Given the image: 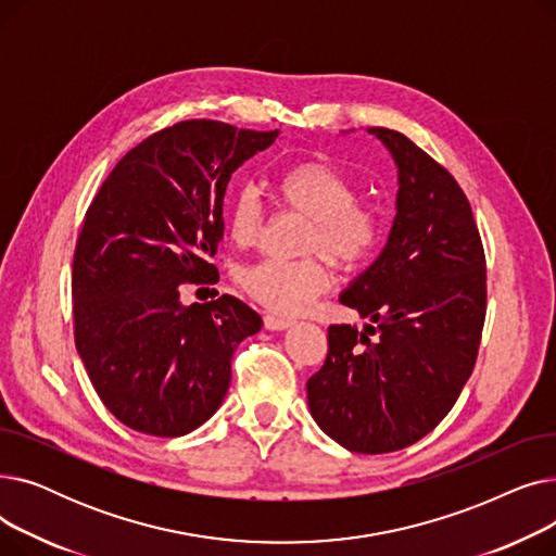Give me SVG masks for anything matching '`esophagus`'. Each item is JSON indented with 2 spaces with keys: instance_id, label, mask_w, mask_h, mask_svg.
<instances>
[{
  "instance_id": "obj_1",
  "label": "esophagus",
  "mask_w": 556,
  "mask_h": 556,
  "mask_svg": "<svg viewBox=\"0 0 556 556\" xmlns=\"http://www.w3.org/2000/svg\"><path fill=\"white\" fill-rule=\"evenodd\" d=\"M263 325H266V329H270V331H283V329H288L290 325H293V319L266 313V315H263Z\"/></svg>"
}]
</instances>
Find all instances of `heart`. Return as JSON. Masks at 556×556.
I'll list each match as a JSON object with an SVG mask.
<instances>
[{
	"label": "heart",
	"mask_w": 556,
	"mask_h": 556,
	"mask_svg": "<svg viewBox=\"0 0 556 556\" xmlns=\"http://www.w3.org/2000/svg\"><path fill=\"white\" fill-rule=\"evenodd\" d=\"M281 207L308 218L304 252H323L338 270L352 273L371 256L383 237V218L376 207L358 202V185L336 166L306 160L290 164L275 180ZM266 210L254 187L243 185L229 195L227 227L239 248L261 239ZM329 268L319 254L295 261L263 258L241 273L245 293L281 315L302 313L329 288Z\"/></svg>",
	"instance_id": "obj_1"
}]
</instances>
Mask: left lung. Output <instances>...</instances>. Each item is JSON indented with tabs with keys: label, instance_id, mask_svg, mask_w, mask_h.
<instances>
[{
	"label": "left lung",
	"instance_id": "8db88e82",
	"mask_svg": "<svg viewBox=\"0 0 556 556\" xmlns=\"http://www.w3.org/2000/svg\"><path fill=\"white\" fill-rule=\"evenodd\" d=\"M367 132L396 162V216L383 252L340 295L369 323L329 327V354L306 396L331 440L378 455L419 442L469 381L486 313V263L453 175L396 130Z\"/></svg>",
	"mask_w": 556,
	"mask_h": 556
}]
</instances>
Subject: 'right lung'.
I'll return each instance as SVG.
<instances>
[{
    "mask_svg": "<svg viewBox=\"0 0 556 556\" xmlns=\"http://www.w3.org/2000/svg\"><path fill=\"white\" fill-rule=\"evenodd\" d=\"M279 130L191 119L146 137L87 207L76 241L74 338L108 410L128 428L180 437L207 421L237 346L261 329L241 300L185 306L182 283H216L231 173Z\"/></svg>",
    "mask_w": 556,
    "mask_h": 556,
    "instance_id": "add662e5",
    "label": "right lung"
}]
</instances>
